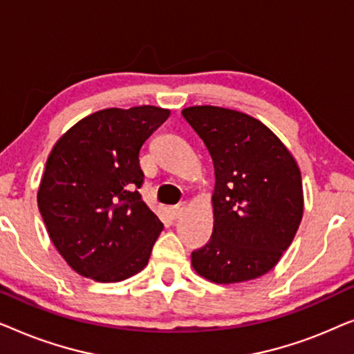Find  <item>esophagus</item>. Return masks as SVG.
I'll return each instance as SVG.
<instances>
[{
  "mask_svg": "<svg viewBox=\"0 0 354 354\" xmlns=\"http://www.w3.org/2000/svg\"><path fill=\"white\" fill-rule=\"evenodd\" d=\"M185 211V203H180V205H176L172 207V216L174 217H178L182 214V212Z\"/></svg>",
  "mask_w": 354,
  "mask_h": 354,
  "instance_id": "esophagus-1",
  "label": "esophagus"
}]
</instances>
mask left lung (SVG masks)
I'll list each match as a JSON object with an SVG mask.
<instances>
[{"instance_id": "8db88e82", "label": "left lung", "mask_w": 354, "mask_h": 354, "mask_svg": "<svg viewBox=\"0 0 354 354\" xmlns=\"http://www.w3.org/2000/svg\"><path fill=\"white\" fill-rule=\"evenodd\" d=\"M183 118L214 162V227L192 253L198 275L240 283L268 274L292 245L304 198L297 159L272 130L235 109L190 106Z\"/></svg>"}]
</instances>
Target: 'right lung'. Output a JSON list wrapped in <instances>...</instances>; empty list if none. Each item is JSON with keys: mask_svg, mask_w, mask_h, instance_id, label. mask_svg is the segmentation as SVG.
<instances>
[{"mask_svg": "<svg viewBox=\"0 0 354 354\" xmlns=\"http://www.w3.org/2000/svg\"><path fill=\"white\" fill-rule=\"evenodd\" d=\"M158 106L108 108L53 147L38 187L48 235L77 274L120 282L147 268L162 222L142 200L140 148L169 118Z\"/></svg>", "mask_w": 354, "mask_h": 354, "instance_id": "right-lung-1", "label": "right lung"}]
</instances>
